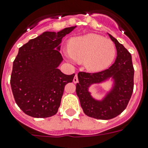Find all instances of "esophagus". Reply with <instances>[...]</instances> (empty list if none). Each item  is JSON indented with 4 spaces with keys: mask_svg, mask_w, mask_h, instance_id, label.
<instances>
[{
    "mask_svg": "<svg viewBox=\"0 0 148 148\" xmlns=\"http://www.w3.org/2000/svg\"><path fill=\"white\" fill-rule=\"evenodd\" d=\"M78 82V76H77V75H75V77H74V78H73V82H74V83H77Z\"/></svg>",
    "mask_w": 148,
    "mask_h": 148,
    "instance_id": "34e87169",
    "label": "esophagus"
}]
</instances>
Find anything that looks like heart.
Here are the masks:
<instances>
[{"label":"heart","instance_id":"1","mask_svg":"<svg viewBox=\"0 0 148 148\" xmlns=\"http://www.w3.org/2000/svg\"><path fill=\"white\" fill-rule=\"evenodd\" d=\"M69 52L64 53L68 59L84 61V67L91 73H99L109 67L116 55L113 41L96 34L73 38L69 44Z\"/></svg>","mask_w":148,"mask_h":148}]
</instances>
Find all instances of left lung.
<instances>
[{"mask_svg":"<svg viewBox=\"0 0 148 148\" xmlns=\"http://www.w3.org/2000/svg\"><path fill=\"white\" fill-rule=\"evenodd\" d=\"M108 35L117 50L114 64L108 70L97 73H79L78 83L75 86L84 113L101 120L111 119L121 114L126 108L133 90L134 69L131 55L117 39ZM106 82L111 83L109 90L101 99L94 98L89 91L90 87Z\"/></svg>","mask_w":148,"mask_h":148,"instance_id":"left-lung-1","label":"left lung"}]
</instances>
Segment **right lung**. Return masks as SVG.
Segmentation results:
<instances>
[{
  "label": "right lung",
  "instance_id": "add662e5",
  "mask_svg": "<svg viewBox=\"0 0 148 148\" xmlns=\"http://www.w3.org/2000/svg\"><path fill=\"white\" fill-rule=\"evenodd\" d=\"M75 27L44 32L19 48L10 84L15 102L28 116L47 118L58 112L65 85L75 76L58 69L63 61L60 44Z\"/></svg>",
  "mask_w": 148,
  "mask_h": 148
}]
</instances>
